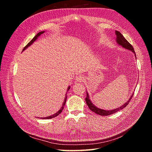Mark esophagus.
<instances>
[{
    "mask_svg": "<svg viewBox=\"0 0 152 152\" xmlns=\"http://www.w3.org/2000/svg\"><path fill=\"white\" fill-rule=\"evenodd\" d=\"M84 80V77L81 75H77L76 77V80L77 82H82V81H83Z\"/></svg>",
    "mask_w": 152,
    "mask_h": 152,
    "instance_id": "1",
    "label": "esophagus"
}]
</instances>
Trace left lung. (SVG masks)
I'll return each instance as SVG.
<instances>
[{"mask_svg": "<svg viewBox=\"0 0 152 152\" xmlns=\"http://www.w3.org/2000/svg\"><path fill=\"white\" fill-rule=\"evenodd\" d=\"M115 35L117 36V38H116L117 42L118 44V45H121V46L123 47L124 48H126L127 49L131 50V51H132L134 53L135 56H136V54H135L134 50V48H133V47H132V45L125 38H124V37L121 34V32L116 30ZM87 93V95H86V102L87 106H88V107L89 108V109L91 110L92 112H93L98 115H101V116H107V115H112L113 113H116L118 111H119V110L124 108L129 104V103L130 102V101L131 100V99L132 98V96H133V94H134V93H133L130 97V98L129 99L128 102H127L125 104H124L122 106H121V107H118L117 108H115V109L112 110H105L101 109V108H97L96 107H95V106L91 103V100L89 99L88 93Z\"/></svg>", "mask_w": 152, "mask_h": 152, "instance_id": "left-lung-1", "label": "left lung"}]
</instances>
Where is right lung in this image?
Segmentation results:
<instances>
[{"label":"right lung","mask_w":152,"mask_h":152,"mask_svg":"<svg viewBox=\"0 0 152 152\" xmlns=\"http://www.w3.org/2000/svg\"><path fill=\"white\" fill-rule=\"evenodd\" d=\"M43 33H44V31H40V32H39V33H38L37 34V35L34 37L33 38V39H32V40L30 41V42L28 44H27V45H26V46L23 48V50H24L25 49H26V48H28V46H30V45L31 44H33V42H34V41H35V40H36V39L38 38V37H39L41 34H42ZM70 86H68V89H67V91H68L69 89H70ZM66 98H67V94H66L65 98V100H64V102H63V106L61 107V108H60V110H59L58 112H56V113H55V114L53 115H50V116L48 117H44V118H44V119H49V118H54V117H57L59 113H61L63 109L64 108V107H65V103H66Z\"/></svg>","instance_id":"right-lung-1"}]
</instances>
